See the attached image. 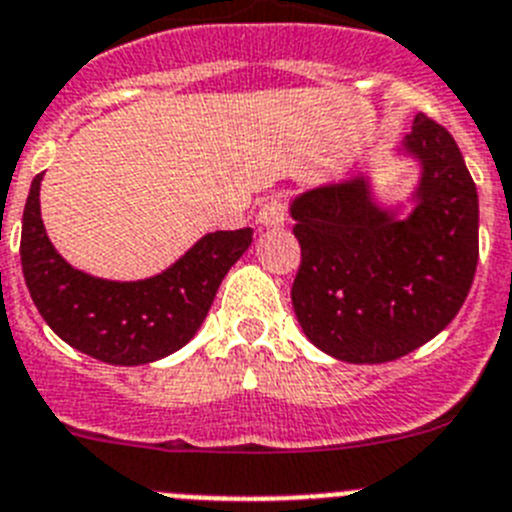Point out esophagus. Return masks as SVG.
<instances>
[{
    "label": "esophagus",
    "instance_id": "obj_1",
    "mask_svg": "<svg viewBox=\"0 0 512 512\" xmlns=\"http://www.w3.org/2000/svg\"><path fill=\"white\" fill-rule=\"evenodd\" d=\"M259 223L264 228H279V225H284L287 223V205L282 200H271L266 205H261Z\"/></svg>",
    "mask_w": 512,
    "mask_h": 512
}]
</instances>
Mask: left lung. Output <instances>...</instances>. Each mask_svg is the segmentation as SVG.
Segmentation results:
<instances>
[{"label":"left lung","instance_id":"left-lung-1","mask_svg":"<svg viewBox=\"0 0 512 512\" xmlns=\"http://www.w3.org/2000/svg\"><path fill=\"white\" fill-rule=\"evenodd\" d=\"M400 153L420 164L405 217L369 176L300 194L302 264L292 305L305 336L348 364H384L436 338L461 310L479 259V200L456 140L418 115Z\"/></svg>","mask_w":512,"mask_h":512}]
</instances>
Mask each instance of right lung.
Wrapping results in <instances>:
<instances>
[{"label":"right lung","mask_w":512,"mask_h":512,"mask_svg":"<svg viewBox=\"0 0 512 512\" xmlns=\"http://www.w3.org/2000/svg\"><path fill=\"white\" fill-rule=\"evenodd\" d=\"M40 179L22 212L20 259L35 307L58 338L104 364L138 366L174 354L200 330L217 287L253 241V230H217L156 277L110 282L74 269L40 217Z\"/></svg>","instance_id":"1"}]
</instances>
